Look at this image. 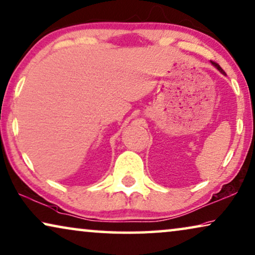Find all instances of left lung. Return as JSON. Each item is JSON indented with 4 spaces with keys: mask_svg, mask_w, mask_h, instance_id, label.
<instances>
[{
    "mask_svg": "<svg viewBox=\"0 0 255 255\" xmlns=\"http://www.w3.org/2000/svg\"><path fill=\"white\" fill-rule=\"evenodd\" d=\"M211 63H212V64H213V65H214V66H215L216 68H218V70H219L220 72H221V73H222V74H226V72L222 70V68H221V66H220L218 63H215V62H211Z\"/></svg>",
    "mask_w": 255,
    "mask_h": 255,
    "instance_id": "1",
    "label": "left lung"
}]
</instances>
